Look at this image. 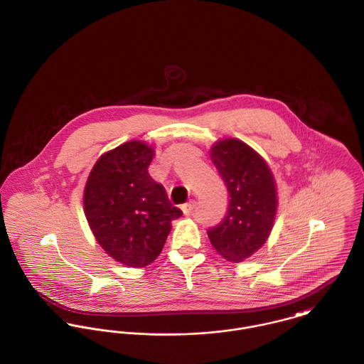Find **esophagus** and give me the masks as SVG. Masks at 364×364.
Listing matches in <instances>:
<instances>
[{"label": "esophagus", "instance_id": "esophagus-1", "mask_svg": "<svg viewBox=\"0 0 364 364\" xmlns=\"http://www.w3.org/2000/svg\"><path fill=\"white\" fill-rule=\"evenodd\" d=\"M195 204H196V203H195V200H191L189 203L183 204V205L181 207V210L183 211V214H185V215H189V214L192 213V210L195 208Z\"/></svg>", "mask_w": 364, "mask_h": 364}]
</instances>
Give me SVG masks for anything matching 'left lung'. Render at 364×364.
<instances>
[{
  "label": "left lung",
  "instance_id": "1",
  "mask_svg": "<svg viewBox=\"0 0 364 364\" xmlns=\"http://www.w3.org/2000/svg\"><path fill=\"white\" fill-rule=\"evenodd\" d=\"M210 159L227 185L230 207L224 220L207 233L224 259L240 263L268 239L277 214V186L264 159L239 139L213 144Z\"/></svg>",
  "mask_w": 364,
  "mask_h": 364
}]
</instances>
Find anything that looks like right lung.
Wrapping results in <instances>:
<instances>
[{"instance_id": "add662e5", "label": "right lung", "mask_w": 364, "mask_h": 364, "mask_svg": "<svg viewBox=\"0 0 364 364\" xmlns=\"http://www.w3.org/2000/svg\"><path fill=\"white\" fill-rule=\"evenodd\" d=\"M153 157V147L140 140L104 153L83 193L85 215L100 246L118 263L133 268L159 257L171 223L182 215L164 186L149 175Z\"/></svg>"}]
</instances>
